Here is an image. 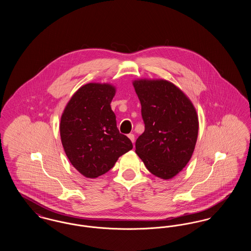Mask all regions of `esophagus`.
<instances>
[{
	"label": "esophagus",
	"mask_w": 251,
	"mask_h": 251,
	"mask_svg": "<svg viewBox=\"0 0 251 251\" xmlns=\"http://www.w3.org/2000/svg\"><path fill=\"white\" fill-rule=\"evenodd\" d=\"M128 137L131 139V141L132 143H134V134H133V133H129V134H128Z\"/></svg>",
	"instance_id": "1"
}]
</instances>
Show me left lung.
Returning a JSON list of instances; mask_svg holds the SVG:
<instances>
[{
	"mask_svg": "<svg viewBox=\"0 0 251 251\" xmlns=\"http://www.w3.org/2000/svg\"><path fill=\"white\" fill-rule=\"evenodd\" d=\"M133 86L145 124L135 152L151 174L171 179L191 159L199 131L197 112L187 97L167 81L139 80Z\"/></svg>",
	"mask_w": 251,
	"mask_h": 251,
	"instance_id": "8db88e82",
	"label": "left lung"
}]
</instances>
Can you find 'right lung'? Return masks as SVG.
<instances>
[{
  "instance_id": "obj_1",
  "label": "right lung",
  "mask_w": 251,
  "mask_h": 251,
  "mask_svg": "<svg viewBox=\"0 0 251 251\" xmlns=\"http://www.w3.org/2000/svg\"><path fill=\"white\" fill-rule=\"evenodd\" d=\"M115 92L110 84H85L72 96L61 118L65 152L87 178L105 174L119 157L132 149L131 140L119 131L111 109Z\"/></svg>"
}]
</instances>
